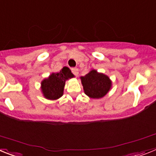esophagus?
Here are the masks:
<instances>
[{
    "label": "esophagus",
    "instance_id": "esophagus-1",
    "mask_svg": "<svg viewBox=\"0 0 156 156\" xmlns=\"http://www.w3.org/2000/svg\"><path fill=\"white\" fill-rule=\"evenodd\" d=\"M72 72H73V73L74 74L75 76H78V74H79V71H78V69L76 68H73L72 69Z\"/></svg>",
    "mask_w": 156,
    "mask_h": 156
}]
</instances>
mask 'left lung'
Returning a JSON list of instances; mask_svg holds the SVG:
<instances>
[{
    "mask_svg": "<svg viewBox=\"0 0 156 156\" xmlns=\"http://www.w3.org/2000/svg\"><path fill=\"white\" fill-rule=\"evenodd\" d=\"M83 91L90 98H102L111 90L112 83L109 77L96 69H91L84 76H80Z\"/></svg>",
    "mask_w": 156,
    "mask_h": 156,
    "instance_id": "1",
    "label": "left lung"
}]
</instances>
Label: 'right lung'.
<instances>
[{
    "label": "right lung",
    "mask_w": 156,
    "mask_h": 156,
    "mask_svg": "<svg viewBox=\"0 0 156 156\" xmlns=\"http://www.w3.org/2000/svg\"><path fill=\"white\" fill-rule=\"evenodd\" d=\"M74 76L68 67H63L60 72L52 73L41 81V90L43 96L48 100H58L64 93L66 81Z\"/></svg>",
    "instance_id": "add662e5"
}]
</instances>
